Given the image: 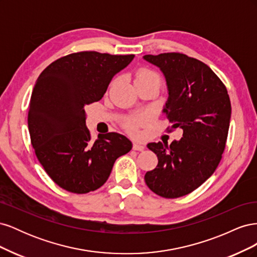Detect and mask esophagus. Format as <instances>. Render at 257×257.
Instances as JSON below:
<instances>
[{"instance_id": "34e87169", "label": "esophagus", "mask_w": 257, "mask_h": 257, "mask_svg": "<svg viewBox=\"0 0 257 257\" xmlns=\"http://www.w3.org/2000/svg\"><path fill=\"white\" fill-rule=\"evenodd\" d=\"M133 149L136 150V151H143L145 149V145L139 144V143H134L133 144Z\"/></svg>"}]
</instances>
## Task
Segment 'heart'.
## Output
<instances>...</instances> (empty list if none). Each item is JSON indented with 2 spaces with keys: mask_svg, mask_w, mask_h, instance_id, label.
I'll use <instances>...</instances> for the list:
<instances>
[{
  "mask_svg": "<svg viewBox=\"0 0 257 257\" xmlns=\"http://www.w3.org/2000/svg\"><path fill=\"white\" fill-rule=\"evenodd\" d=\"M158 80L160 81V77L158 76V74H155L154 72L148 71V69H142L139 71L136 75L135 78V82L137 81H144V80ZM144 118H132V119H127L125 121V128L130 132V133H136L137 131V125L144 122Z\"/></svg>",
  "mask_w": 257,
  "mask_h": 257,
  "instance_id": "heart-1",
  "label": "heart"
}]
</instances>
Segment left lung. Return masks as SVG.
Returning <instances> with one entry per match:
<instances>
[{
	"label": "left lung",
	"instance_id": "8db88e82",
	"mask_svg": "<svg viewBox=\"0 0 257 257\" xmlns=\"http://www.w3.org/2000/svg\"><path fill=\"white\" fill-rule=\"evenodd\" d=\"M145 61L165 77L168 98L163 107L172 127L183 131L170 145L148 144L159 159L145 181L165 198L186 195L211 176L226 144L231 106L227 90L211 68L183 53L146 54Z\"/></svg>",
	"mask_w": 257,
	"mask_h": 257
}]
</instances>
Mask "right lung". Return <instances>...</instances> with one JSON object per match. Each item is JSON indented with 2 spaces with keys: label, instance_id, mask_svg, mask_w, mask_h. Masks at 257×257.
<instances>
[{
  "label": "right lung",
  "instance_id": "obj_1",
  "mask_svg": "<svg viewBox=\"0 0 257 257\" xmlns=\"http://www.w3.org/2000/svg\"><path fill=\"white\" fill-rule=\"evenodd\" d=\"M134 54L95 51L68 54L46 67L31 95L28 125L31 143L46 173L62 189L85 194L100 188L115 160L132 149L118 133L91 141L84 107L102 99L113 77Z\"/></svg>",
  "mask_w": 257,
  "mask_h": 257
}]
</instances>
